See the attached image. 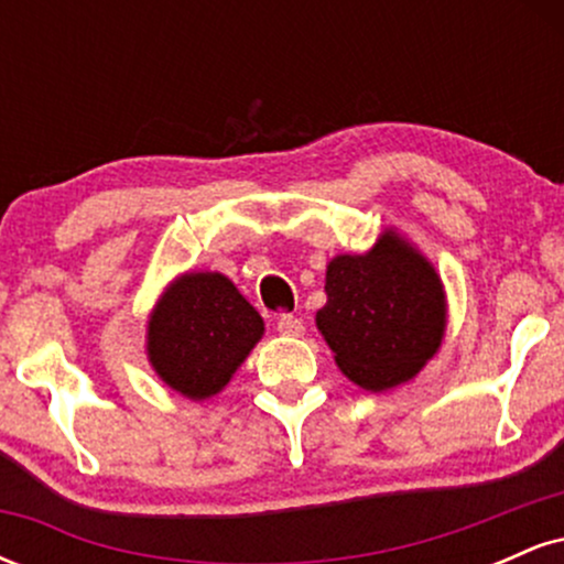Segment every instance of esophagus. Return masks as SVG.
Segmentation results:
<instances>
[{"label": "esophagus", "mask_w": 564, "mask_h": 564, "mask_svg": "<svg viewBox=\"0 0 564 564\" xmlns=\"http://www.w3.org/2000/svg\"><path fill=\"white\" fill-rule=\"evenodd\" d=\"M278 332H281L283 336H302L304 323L296 318V315L283 313V315H278Z\"/></svg>", "instance_id": "34e87169"}]
</instances>
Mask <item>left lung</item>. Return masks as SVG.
Listing matches in <instances>:
<instances>
[{"label":"left lung","instance_id":"left-lung-1","mask_svg":"<svg viewBox=\"0 0 564 564\" xmlns=\"http://www.w3.org/2000/svg\"><path fill=\"white\" fill-rule=\"evenodd\" d=\"M326 296L315 323L341 373L364 390H390L413 379L443 341V283L394 232L381 236L368 254L332 260Z\"/></svg>","mask_w":564,"mask_h":564}]
</instances>
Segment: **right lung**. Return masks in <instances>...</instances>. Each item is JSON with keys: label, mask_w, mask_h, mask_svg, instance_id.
<instances>
[{"label": "right lung", "mask_w": 564, "mask_h": 564, "mask_svg": "<svg viewBox=\"0 0 564 564\" xmlns=\"http://www.w3.org/2000/svg\"><path fill=\"white\" fill-rule=\"evenodd\" d=\"M264 323L225 275L187 273L161 296L148 323L156 373L185 398L204 400L228 384Z\"/></svg>", "instance_id": "obj_1"}]
</instances>
